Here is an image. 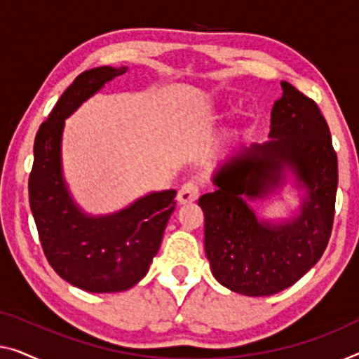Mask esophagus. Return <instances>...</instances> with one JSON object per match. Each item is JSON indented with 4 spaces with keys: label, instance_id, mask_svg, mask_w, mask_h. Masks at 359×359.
I'll return each mask as SVG.
<instances>
[{
    "label": "esophagus",
    "instance_id": "1",
    "mask_svg": "<svg viewBox=\"0 0 359 359\" xmlns=\"http://www.w3.org/2000/svg\"><path fill=\"white\" fill-rule=\"evenodd\" d=\"M198 196H200V187H198L195 182H187V184L180 187L177 200L180 205H187V203L196 201Z\"/></svg>",
    "mask_w": 359,
    "mask_h": 359
}]
</instances>
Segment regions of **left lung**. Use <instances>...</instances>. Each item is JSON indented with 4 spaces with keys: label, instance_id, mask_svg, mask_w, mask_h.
I'll return each instance as SVG.
<instances>
[{
    "label": "left lung",
    "instance_id": "8db88e82",
    "mask_svg": "<svg viewBox=\"0 0 359 359\" xmlns=\"http://www.w3.org/2000/svg\"><path fill=\"white\" fill-rule=\"evenodd\" d=\"M271 111L269 140L240 147L212 174L205 251L216 280L247 297L285 290L318 263L332 232L339 164L329 126L311 98L288 82ZM300 191L292 218L266 219L251 201L276 193L287 177Z\"/></svg>",
    "mask_w": 359,
    "mask_h": 359
}]
</instances>
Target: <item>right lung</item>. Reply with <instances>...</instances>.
I'll return each mask as SVG.
<instances>
[{
  "instance_id": "1",
  "label": "right lung",
  "mask_w": 359,
  "mask_h": 359,
  "mask_svg": "<svg viewBox=\"0 0 359 359\" xmlns=\"http://www.w3.org/2000/svg\"><path fill=\"white\" fill-rule=\"evenodd\" d=\"M127 67H95L74 80L40 126L29 200L48 263L71 285L92 293L124 292L147 276L175 210V190L151 191L111 214L85 212L62 172L66 119Z\"/></svg>"
}]
</instances>
